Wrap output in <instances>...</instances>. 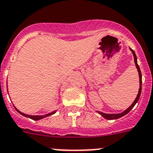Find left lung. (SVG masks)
Wrapping results in <instances>:
<instances>
[{"label":"left lung","mask_w":153,"mask_h":153,"mask_svg":"<svg viewBox=\"0 0 153 153\" xmlns=\"http://www.w3.org/2000/svg\"><path fill=\"white\" fill-rule=\"evenodd\" d=\"M130 49H131V51H132L133 54H134V62H135L136 67H137V71H138V73H139V76H140V89H139V92H138V94H137V98H136V99L134 100V102H133V104L131 105L128 108L126 109L124 112H122V113H120V114H105V113H103V112L98 111V113H99V114H100L102 117H105V119H108V120H114V119L120 118V117H123V116H124L125 114H127V113H128V112L134 107V105H136V103L138 102L139 99H140V96L141 90H142V74H141V71H140V67H139L138 64H137V56H136L135 52H134V50H132L131 48H130Z\"/></svg>","instance_id":"left-lung-1"}]
</instances>
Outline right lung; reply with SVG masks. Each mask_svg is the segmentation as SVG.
Returning a JSON list of instances; mask_svg holds the SVG:
<instances>
[{
  "label": "right lung",
  "instance_id": "1",
  "mask_svg": "<svg viewBox=\"0 0 153 153\" xmlns=\"http://www.w3.org/2000/svg\"><path fill=\"white\" fill-rule=\"evenodd\" d=\"M16 110L18 112H19V114H22V115L25 116V117H29V118L33 119V120H40V119H42V118H44V117H48V116H50V115H51V114H54V113H55V111H53V112H51V113H49V114H45V115H29V114H23V113H22L21 111H19L17 110L16 108Z\"/></svg>",
  "mask_w": 153,
  "mask_h": 153
}]
</instances>
